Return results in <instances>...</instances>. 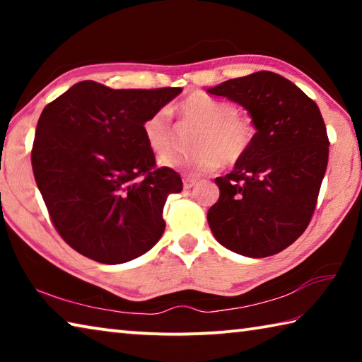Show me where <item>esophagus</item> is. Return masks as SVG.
Segmentation results:
<instances>
[{"mask_svg":"<svg viewBox=\"0 0 362 362\" xmlns=\"http://www.w3.org/2000/svg\"><path fill=\"white\" fill-rule=\"evenodd\" d=\"M196 183H198L196 182V179H189V177H185V179H183V188L189 189V188H193Z\"/></svg>","mask_w":362,"mask_h":362,"instance_id":"34e87169","label":"esophagus"}]
</instances>
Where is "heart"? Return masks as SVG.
Instances as JSON below:
<instances>
[{
	"label": "heart",
	"instance_id": "b5f03b06",
	"mask_svg": "<svg viewBox=\"0 0 362 362\" xmlns=\"http://www.w3.org/2000/svg\"><path fill=\"white\" fill-rule=\"evenodd\" d=\"M179 113L188 124L198 126L193 136L192 155H164L159 164L188 175L207 174L222 166L223 161L238 163L250 150L255 127L247 116L238 113L235 103L217 100L206 94L188 95L179 105ZM144 136L150 150L156 155L174 146L175 136L166 110H158L144 122Z\"/></svg>",
	"mask_w": 362,
	"mask_h": 362
}]
</instances>
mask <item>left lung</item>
Returning a JSON list of instances; mask_svg holds the SVG:
<instances>
[{
	"label": "left lung",
	"mask_w": 362,
	"mask_h": 362,
	"mask_svg": "<svg viewBox=\"0 0 362 362\" xmlns=\"http://www.w3.org/2000/svg\"><path fill=\"white\" fill-rule=\"evenodd\" d=\"M207 93L240 103L257 129L246 156L216 179L220 198L207 222L233 252L278 254L306 230L326 174L329 139L320 108L273 71L228 79Z\"/></svg>",
	"instance_id": "left-lung-1"
}]
</instances>
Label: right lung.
Masks as SVG:
<instances>
[{
	"mask_svg": "<svg viewBox=\"0 0 362 362\" xmlns=\"http://www.w3.org/2000/svg\"><path fill=\"white\" fill-rule=\"evenodd\" d=\"M180 88L110 89L81 81L45 107L32 150L36 185L59 235L88 259L118 265L155 246L182 179L156 169L144 122Z\"/></svg>",
	"mask_w": 362,
	"mask_h": 362,
	"instance_id": "1",
	"label": "right lung"
}]
</instances>
